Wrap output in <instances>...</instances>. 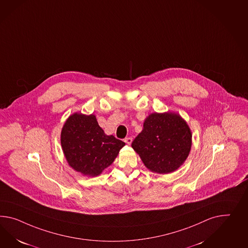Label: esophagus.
<instances>
[{
  "mask_svg": "<svg viewBox=\"0 0 248 248\" xmlns=\"http://www.w3.org/2000/svg\"><path fill=\"white\" fill-rule=\"evenodd\" d=\"M124 141H125V143L127 144V145H130L132 143V139L131 138H126Z\"/></svg>",
  "mask_w": 248,
  "mask_h": 248,
  "instance_id": "1",
  "label": "esophagus"
}]
</instances>
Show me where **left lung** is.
Listing matches in <instances>:
<instances>
[{"instance_id": "obj_1", "label": "left lung", "mask_w": 248, "mask_h": 248, "mask_svg": "<svg viewBox=\"0 0 248 248\" xmlns=\"http://www.w3.org/2000/svg\"><path fill=\"white\" fill-rule=\"evenodd\" d=\"M191 129L175 112H154L144 121L143 129L131 146L149 171L166 174L184 165L191 151Z\"/></svg>"}]
</instances>
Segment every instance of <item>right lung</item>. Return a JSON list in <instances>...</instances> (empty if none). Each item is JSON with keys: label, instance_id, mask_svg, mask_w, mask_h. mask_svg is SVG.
Returning <instances> with one entry per match:
<instances>
[{"label": "right lung", "instance_id": "right-lung-1", "mask_svg": "<svg viewBox=\"0 0 248 248\" xmlns=\"http://www.w3.org/2000/svg\"><path fill=\"white\" fill-rule=\"evenodd\" d=\"M61 146L68 165L84 176H98L114 162L125 143L106 135L95 115L75 112L61 130Z\"/></svg>", "mask_w": 248, "mask_h": 248}]
</instances>
